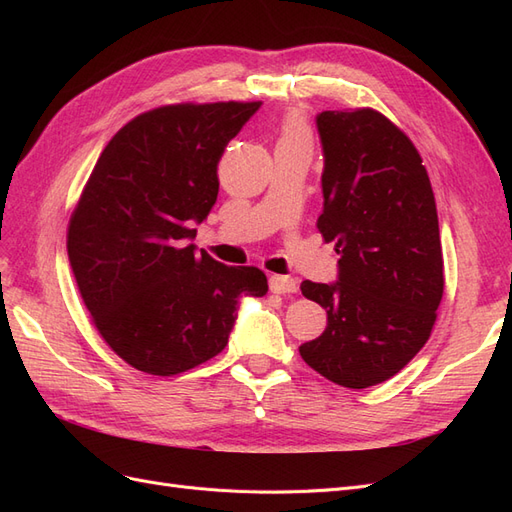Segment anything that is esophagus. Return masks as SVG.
I'll use <instances>...</instances> for the list:
<instances>
[{"instance_id": "obj_1", "label": "esophagus", "mask_w": 512, "mask_h": 512, "mask_svg": "<svg viewBox=\"0 0 512 512\" xmlns=\"http://www.w3.org/2000/svg\"><path fill=\"white\" fill-rule=\"evenodd\" d=\"M269 286L277 294H290V292L299 290V282L294 280V277H288V275H271Z\"/></svg>"}]
</instances>
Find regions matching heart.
Wrapping results in <instances>:
<instances>
[{
	"instance_id": "1",
	"label": "heart",
	"mask_w": 512,
	"mask_h": 512,
	"mask_svg": "<svg viewBox=\"0 0 512 512\" xmlns=\"http://www.w3.org/2000/svg\"><path fill=\"white\" fill-rule=\"evenodd\" d=\"M294 141H309L312 143V132H309L303 113L292 111L284 117L280 126V141L277 143H294Z\"/></svg>"
}]
</instances>
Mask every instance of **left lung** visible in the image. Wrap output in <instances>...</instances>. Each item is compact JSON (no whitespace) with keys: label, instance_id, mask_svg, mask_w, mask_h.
<instances>
[{"label":"left lung","instance_id":"obj_1","mask_svg":"<svg viewBox=\"0 0 512 512\" xmlns=\"http://www.w3.org/2000/svg\"><path fill=\"white\" fill-rule=\"evenodd\" d=\"M324 209L339 280L301 284L327 309V329L299 348L327 380L367 389L393 378L425 346L444 292L436 198L421 153L374 108L324 111Z\"/></svg>","mask_w":512,"mask_h":512}]
</instances>
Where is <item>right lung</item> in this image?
I'll list each match as a JSON object with an SVG mask.
<instances>
[{
	"instance_id": "add662e5",
	"label": "right lung",
	"mask_w": 512,
	"mask_h": 512,
	"mask_svg": "<svg viewBox=\"0 0 512 512\" xmlns=\"http://www.w3.org/2000/svg\"><path fill=\"white\" fill-rule=\"evenodd\" d=\"M260 102H181L123 126L98 158L68 224V258L91 322L119 359L177 376L228 344L241 294H267L258 267L194 252L220 190L226 145Z\"/></svg>"
}]
</instances>
